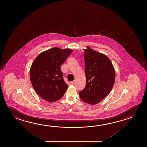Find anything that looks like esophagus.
<instances>
[{"label": "esophagus", "mask_w": 147, "mask_h": 147, "mask_svg": "<svg viewBox=\"0 0 147 147\" xmlns=\"http://www.w3.org/2000/svg\"><path fill=\"white\" fill-rule=\"evenodd\" d=\"M75 83V80H73V81H72V82H70V84H73Z\"/></svg>", "instance_id": "esophagus-1"}]
</instances>
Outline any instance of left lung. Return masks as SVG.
<instances>
[{
	"label": "left lung",
	"mask_w": 147,
	"mask_h": 147,
	"mask_svg": "<svg viewBox=\"0 0 147 147\" xmlns=\"http://www.w3.org/2000/svg\"><path fill=\"white\" fill-rule=\"evenodd\" d=\"M87 48L84 49L86 84L79 95L85 102L95 105L110 93L115 82V72L106 55Z\"/></svg>",
	"instance_id": "8db88e82"
}]
</instances>
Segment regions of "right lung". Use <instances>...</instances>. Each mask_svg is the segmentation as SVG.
Segmentation results:
<instances>
[{
    "instance_id": "1",
    "label": "right lung",
    "mask_w": 147,
    "mask_h": 147,
    "mask_svg": "<svg viewBox=\"0 0 147 147\" xmlns=\"http://www.w3.org/2000/svg\"><path fill=\"white\" fill-rule=\"evenodd\" d=\"M73 51L53 48L39 54L32 63L30 78L36 93L46 101L61 98L67 90L60 67Z\"/></svg>"
}]
</instances>
